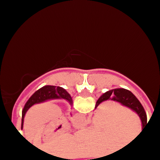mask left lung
Instances as JSON below:
<instances>
[{"instance_id":"1","label":"left lung","mask_w":160,"mask_h":160,"mask_svg":"<svg viewBox=\"0 0 160 160\" xmlns=\"http://www.w3.org/2000/svg\"><path fill=\"white\" fill-rule=\"evenodd\" d=\"M56 98L66 99L70 103L72 104V98H71V95L65 89L59 87V86H45L35 92L28 100L26 104H25L22 112V128H23L24 117H25V113L32 105H34V104L40 103V102H45L47 100H49V99Z\"/></svg>"}]
</instances>
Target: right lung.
<instances>
[{
    "mask_svg": "<svg viewBox=\"0 0 160 160\" xmlns=\"http://www.w3.org/2000/svg\"><path fill=\"white\" fill-rule=\"evenodd\" d=\"M106 100H113L118 102L126 107L131 108L134 111H135L140 117L141 122H142L143 128L147 124V115L145 113L144 108L141 105L138 98L130 91L125 89H112L103 94L98 100L97 101L95 104V108L101 102Z\"/></svg>",
    "mask_w": 160,
    "mask_h": 160,
    "instance_id": "right-lung-1",
    "label": "right lung"
}]
</instances>
